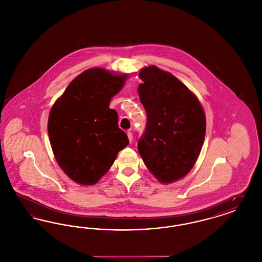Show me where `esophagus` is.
Here are the masks:
<instances>
[{"mask_svg": "<svg viewBox=\"0 0 262 262\" xmlns=\"http://www.w3.org/2000/svg\"><path fill=\"white\" fill-rule=\"evenodd\" d=\"M127 137H128V140H129V142H132L133 141V134L130 133V132H127Z\"/></svg>", "mask_w": 262, "mask_h": 262, "instance_id": "obj_1", "label": "esophagus"}]
</instances>
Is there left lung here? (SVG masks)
<instances>
[{
    "instance_id": "obj_1",
    "label": "left lung",
    "mask_w": 262,
    "mask_h": 262,
    "mask_svg": "<svg viewBox=\"0 0 262 262\" xmlns=\"http://www.w3.org/2000/svg\"><path fill=\"white\" fill-rule=\"evenodd\" d=\"M138 95L147 123L137 148L147 169L164 184L185 177L202 147L206 120L200 101L170 73L144 68Z\"/></svg>"
}]
</instances>
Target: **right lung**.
I'll list each match as a JSON object with an SVG mask.
<instances>
[{
	"mask_svg": "<svg viewBox=\"0 0 262 262\" xmlns=\"http://www.w3.org/2000/svg\"><path fill=\"white\" fill-rule=\"evenodd\" d=\"M126 75L89 69L76 76L51 109L48 135L62 171L80 185H94L128 144L110 101Z\"/></svg>",
	"mask_w": 262,
	"mask_h": 262,
	"instance_id": "add662e5",
	"label": "right lung"
}]
</instances>
